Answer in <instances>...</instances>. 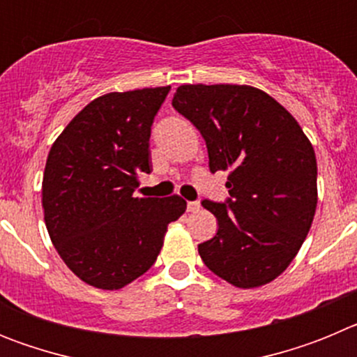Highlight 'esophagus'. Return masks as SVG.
<instances>
[{
	"instance_id": "obj_1",
	"label": "esophagus",
	"mask_w": 357,
	"mask_h": 357,
	"mask_svg": "<svg viewBox=\"0 0 357 357\" xmlns=\"http://www.w3.org/2000/svg\"><path fill=\"white\" fill-rule=\"evenodd\" d=\"M188 211L189 213H198L200 211V204L198 202H188Z\"/></svg>"
}]
</instances>
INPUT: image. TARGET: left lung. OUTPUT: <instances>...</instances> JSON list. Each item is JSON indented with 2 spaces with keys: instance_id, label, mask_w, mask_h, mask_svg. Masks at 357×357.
Returning a JSON list of instances; mask_svg holds the SVG:
<instances>
[{
  "instance_id": "1",
  "label": "left lung",
  "mask_w": 357,
  "mask_h": 357,
  "mask_svg": "<svg viewBox=\"0 0 357 357\" xmlns=\"http://www.w3.org/2000/svg\"><path fill=\"white\" fill-rule=\"evenodd\" d=\"M172 105L206 139L211 172H229L225 204L204 200L218 232L198 245L236 288L272 282L301 250L317 211V157L284 107L252 85H181Z\"/></svg>"
}]
</instances>
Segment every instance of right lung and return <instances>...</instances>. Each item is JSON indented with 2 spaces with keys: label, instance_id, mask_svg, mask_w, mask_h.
I'll list each match as a JSON object with an SVG mask.
<instances>
[{
  "label": "right lung",
  "instance_id": "obj_1",
  "mask_svg": "<svg viewBox=\"0 0 357 357\" xmlns=\"http://www.w3.org/2000/svg\"><path fill=\"white\" fill-rule=\"evenodd\" d=\"M166 87L109 93L84 107L52 144L43 176L46 229L85 284L121 289L155 263L168 225L185 213L178 195L134 197L150 173V132Z\"/></svg>",
  "mask_w": 357,
  "mask_h": 357
}]
</instances>
